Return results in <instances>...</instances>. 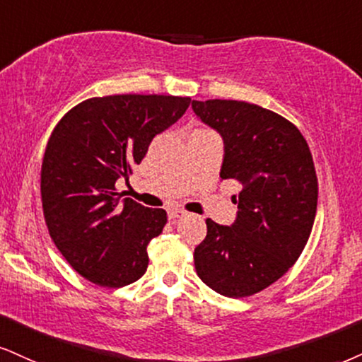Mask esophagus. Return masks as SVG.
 <instances>
[{
  "label": "esophagus",
  "instance_id": "34e87169",
  "mask_svg": "<svg viewBox=\"0 0 362 362\" xmlns=\"http://www.w3.org/2000/svg\"><path fill=\"white\" fill-rule=\"evenodd\" d=\"M185 215H186V213L182 211V209H180V208L168 209V218H169V220H177V218H182Z\"/></svg>",
  "mask_w": 362,
  "mask_h": 362
}]
</instances>
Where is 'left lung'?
<instances>
[{
	"mask_svg": "<svg viewBox=\"0 0 362 362\" xmlns=\"http://www.w3.org/2000/svg\"><path fill=\"white\" fill-rule=\"evenodd\" d=\"M191 107L225 142L220 177L242 185L233 225L206 220L196 274L225 297L253 296L287 274L310 236L319 194L310 149L290 120L260 105L213 99Z\"/></svg>",
	"mask_w": 362,
	"mask_h": 362,
	"instance_id": "obj_1",
	"label": "left lung"
}]
</instances>
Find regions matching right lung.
<instances>
[{"mask_svg":"<svg viewBox=\"0 0 362 362\" xmlns=\"http://www.w3.org/2000/svg\"><path fill=\"white\" fill-rule=\"evenodd\" d=\"M189 97H92L53 129L42 164V204L53 243L83 279L107 288L139 280L149 265L147 245L168 215L131 198L115 181L129 177L156 134L173 126Z\"/></svg>","mask_w":362,"mask_h":362,"instance_id":"1","label":"right lung"}]
</instances>
